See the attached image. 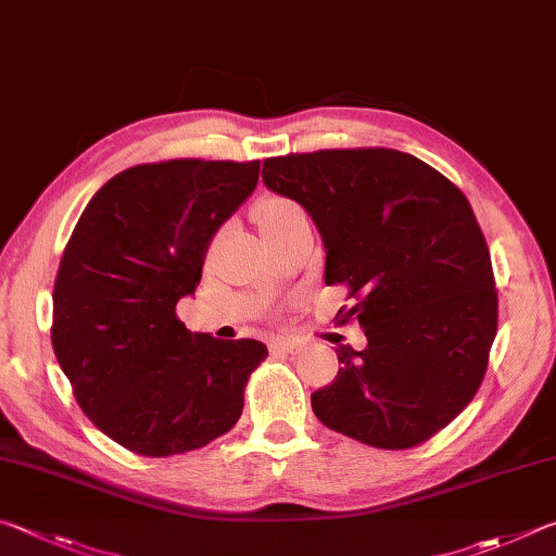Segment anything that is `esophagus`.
Returning <instances> with one entry per match:
<instances>
[{
    "label": "esophagus",
    "instance_id": "obj_1",
    "mask_svg": "<svg viewBox=\"0 0 556 556\" xmlns=\"http://www.w3.org/2000/svg\"><path fill=\"white\" fill-rule=\"evenodd\" d=\"M303 342H300V339H278L276 344H273V349H276V352H286V354H300L303 352Z\"/></svg>",
    "mask_w": 556,
    "mask_h": 556
}]
</instances>
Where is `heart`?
<instances>
[{
  "instance_id": "1",
  "label": "heart",
  "mask_w": 556,
  "mask_h": 556,
  "mask_svg": "<svg viewBox=\"0 0 556 556\" xmlns=\"http://www.w3.org/2000/svg\"><path fill=\"white\" fill-rule=\"evenodd\" d=\"M256 222L270 243L280 241L283 237H288L290 231H295L298 227H303L307 222V212L303 210V204H298L295 200L290 198H266L256 204Z\"/></svg>"
}]
</instances>
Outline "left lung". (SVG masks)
I'll return each instance as SVG.
<instances>
[{
  "instance_id": "obj_1",
  "label": "left lung",
  "mask_w": 556,
  "mask_h": 556,
  "mask_svg": "<svg viewBox=\"0 0 556 556\" xmlns=\"http://www.w3.org/2000/svg\"><path fill=\"white\" fill-rule=\"evenodd\" d=\"M263 182L303 204L323 233L325 283L344 286L368 346H339L337 378L313 393L329 430L410 450L459 415L489 366L498 293L469 200L395 149H332L263 161Z\"/></svg>"
}]
</instances>
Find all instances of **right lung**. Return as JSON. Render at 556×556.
Masks as SVG:
<instances>
[{
  "label": "right lung",
  "mask_w": 556,
  "mask_h": 556,
  "mask_svg": "<svg viewBox=\"0 0 556 556\" xmlns=\"http://www.w3.org/2000/svg\"><path fill=\"white\" fill-rule=\"evenodd\" d=\"M258 165H134L94 192L67 239L53 286V352L83 413L124 450L185 454L239 420L266 344L192 337L175 305L200 286L214 231L256 188Z\"/></svg>",
  "instance_id": "obj_1"
}]
</instances>
